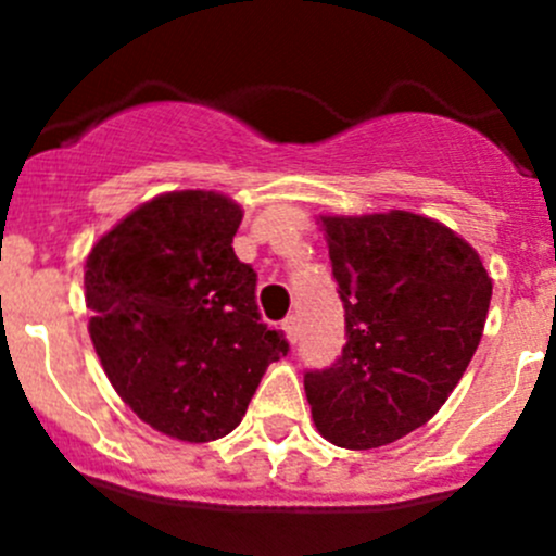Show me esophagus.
I'll list each match as a JSON object with an SVG mask.
<instances>
[{
	"label": "esophagus",
	"instance_id": "34e87169",
	"mask_svg": "<svg viewBox=\"0 0 556 556\" xmlns=\"http://www.w3.org/2000/svg\"><path fill=\"white\" fill-rule=\"evenodd\" d=\"M282 330H285V336H288L290 344H295V341H299V319H295L293 314L282 319Z\"/></svg>",
	"mask_w": 556,
	"mask_h": 556
}]
</instances>
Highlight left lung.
<instances>
[{
	"label": "left lung",
	"instance_id": "left-lung-1",
	"mask_svg": "<svg viewBox=\"0 0 556 556\" xmlns=\"http://www.w3.org/2000/svg\"><path fill=\"white\" fill-rule=\"evenodd\" d=\"M346 344L304 374L312 419L344 450H377L422 428L481 341L492 279L479 252L430 217H319Z\"/></svg>",
	"mask_w": 556,
	"mask_h": 556
}]
</instances>
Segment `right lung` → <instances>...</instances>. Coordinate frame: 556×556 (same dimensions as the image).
Masks as SVG:
<instances>
[{"mask_svg":"<svg viewBox=\"0 0 556 556\" xmlns=\"http://www.w3.org/2000/svg\"><path fill=\"white\" fill-rule=\"evenodd\" d=\"M239 223L242 210L220 193H164L86 261L104 374L139 419L190 444L231 433L268 363L290 350L261 323L257 274L231 247Z\"/></svg>","mask_w":556,"mask_h":556,"instance_id":"1","label":"right lung"}]
</instances>
